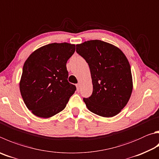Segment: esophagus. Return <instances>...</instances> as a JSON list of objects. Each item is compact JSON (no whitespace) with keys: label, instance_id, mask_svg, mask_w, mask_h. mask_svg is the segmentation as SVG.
<instances>
[{"label":"esophagus","instance_id":"34e87169","mask_svg":"<svg viewBox=\"0 0 159 159\" xmlns=\"http://www.w3.org/2000/svg\"><path fill=\"white\" fill-rule=\"evenodd\" d=\"M80 88V83H78V84H76V88H77V90H78V91H79Z\"/></svg>","mask_w":159,"mask_h":159}]
</instances>
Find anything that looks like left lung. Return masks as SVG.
<instances>
[{
    "label": "left lung",
    "instance_id": "1",
    "mask_svg": "<svg viewBox=\"0 0 159 159\" xmlns=\"http://www.w3.org/2000/svg\"><path fill=\"white\" fill-rule=\"evenodd\" d=\"M76 52L88 62L93 91L83 98L91 112L110 117L117 115L128 103L133 89L131 67L120 48L102 40L76 45Z\"/></svg>",
    "mask_w": 159,
    "mask_h": 159
}]
</instances>
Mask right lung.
Instances as JSON below:
<instances>
[{
	"mask_svg": "<svg viewBox=\"0 0 159 159\" xmlns=\"http://www.w3.org/2000/svg\"><path fill=\"white\" fill-rule=\"evenodd\" d=\"M75 45L52 43L34 51L23 67L20 92L26 107L37 117L48 118L62 111L76 91L68 82L67 60Z\"/></svg>",
	"mask_w": 159,
	"mask_h": 159,
	"instance_id": "right-lung-1",
	"label": "right lung"
}]
</instances>
